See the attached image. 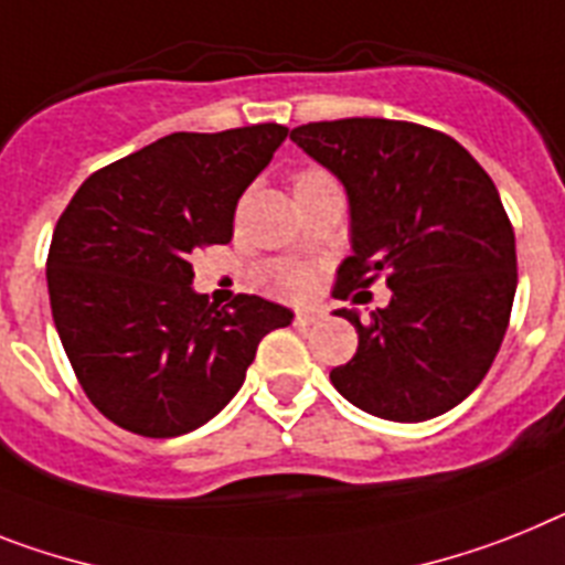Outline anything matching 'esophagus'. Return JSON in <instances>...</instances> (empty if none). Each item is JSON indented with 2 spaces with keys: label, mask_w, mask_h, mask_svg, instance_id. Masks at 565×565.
<instances>
[{
  "label": "esophagus",
  "mask_w": 565,
  "mask_h": 565,
  "mask_svg": "<svg viewBox=\"0 0 565 565\" xmlns=\"http://www.w3.org/2000/svg\"><path fill=\"white\" fill-rule=\"evenodd\" d=\"M319 319H321V316L316 310H298L296 319H292V321H296L298 327H310V324H316Z\"/></svg>",
  "instance_id": "esophagus-1"
}]
</instances>
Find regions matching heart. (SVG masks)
Returning <instances> with one entry per match:
<instances>
[{
    "label": "heart",
    "mask_w": 565,
    "mask_h": 565,
    "mask_svg": "<svg viewBox=\"0 0 565 565\" xmlns=\"http://www.w3.org/2000/svg\"><path fill=\"white\" fill-rule=\"evenodd\" d=\"M327 178L321 169H298L292 174V189L305 186L310 180ZM269 281L281 296L301 298L312 290V269H307L305 264H296V260H278L273 269H269Z\"/></svg>",
    "instance_id": "heart-1"
}]
</instances>
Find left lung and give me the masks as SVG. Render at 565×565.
<instances>
[{
    "label": "left lung",
    "mask_w": 565,
    "mask_h": 565,
    "mask_svg": "<svg viewBox=\"0 0 565 565\" xmlns=\"http://www.w3.org/2000/svg\"><path fill=\"white\" fill-rule=\"evenodd\" d=\"M290 140L348 189L353 255L333 296L348 301L379 278L393 290L371 319L339 310L359 348L330 382L355 407L391 422L457 407L500 353L514 305V226L494 180L454 137L419 122H307Z\"/></svg>",
    "instance_id": "8db88e82"
}]
</instances>
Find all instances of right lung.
<instances>
[{"instance_id":"add662e5","label":"right lung","mask_w":565,"mask_h":565,"mask_svg":"<svg viewBox=\"0 0 565 565\" xmlns=\"http://www.w3.org/2000/svg\"><path fill=\"white\" fill-rule=\"evenodd\" d=\"M287 126L174 131L85 180L56 221L49 296L85 396L131 434L201 428L244 385L269 330L292 312L260 296L210 305L189 255L230 244L244 189Z\"/></svg>"}]
</instances>
